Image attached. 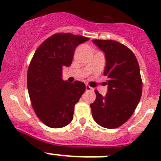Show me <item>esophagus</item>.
Returning <instances> with one entry per match:
<instances>
[{
    "instance_id": "34e87169",
    "label": "esophagus",
    "mask_w": 161,
    "mask_h": 161,
    "mask_svg": "<svg viewBox=\"0 0 161 161\" xmlns=\"http://www.w3.org/2000/svg\"><path fill=\"white\" fill-rule=\"evenodd\" d=\"M86 90L87 91H90V90H92L93 89H92L91 86H90L89 85H86Z\"/></svg>"
}]
</instances>
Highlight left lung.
<instances>
[{"label": "left lung", "mask_w": 161, "mask_h": 161, "mask_svg": "<svg viewBox=\"0 0 161 161\" xmlns=\"http://www.w3.org/2000/svg\"><path fill=\"white\" fill-rule=\"evenodd\" d=\"M106 58L105 76L108 93L103 97L95 90L96 100L90 104L92 118L106 129H116L134 113L142 96V82L139 65L133 52L114 40H92Z\"/></svg>", "instance_id": "left-lung-1"}]
</instances>
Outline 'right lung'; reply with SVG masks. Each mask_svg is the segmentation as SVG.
<instances>
[{
    "instance_id": "obj_1",
    "label": "right lung",
    "mask_w": 161,
    "mask_h": 161,
    "mask_svg": "<svg viewBox=\"0 0 161 161\" xmlns=\"http://www.w3.org/2000/svg\"><path fill=\"white\" fill-rule=\"evenodd\" d=\"M90 39L71 33H56L40 45L27 73V87L36 116L47 126L58 129L72 121L75 105L86 90L80 81L62 79V68L72 61L76 47Z\"/></svg>"
}]
</instances>
